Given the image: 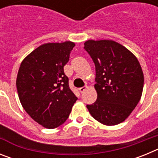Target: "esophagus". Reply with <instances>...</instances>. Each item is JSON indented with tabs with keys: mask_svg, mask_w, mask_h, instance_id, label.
<instances>
[{
	"mask_svg": "<svg viewBox=\"0 0 158 158\" xmlns=\"http://www.w3.org/2000/svg\"><path fill=\"white\" fill-rule=\"evenodd\" d=\"M87 89V86H84V87H81V88H80V89H79V91L81 92V93H83L84 91H85V89Z\"/></svg>",
	"mask_w": 158,
	"mask_h": 158,
	"instance_id": "34e87169",
	"label": "esophagus"
}]
</instances>
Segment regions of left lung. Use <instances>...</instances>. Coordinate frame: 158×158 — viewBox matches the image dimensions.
<instances>
[{
    "mask_svg": "<svg viewBox=\"0 0 158 158\" xmlns=\"http://www.w3.org/2000/svg\"><path fill=\"white\" fill-rule=\"evenodd\" d=\"M84 49L96 67L97 100L88 104L92 116L107 126L123 122L142 96L144 76L136 57L112 40H88Z\"/></svg>",
    "mask_w": 158,
    "mask_h": 158,
    "instance_id": "8db88e82",
    "label": "left lung"
}]
</instances>
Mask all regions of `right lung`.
Masks as SVG:
<instances>
[{"label": "right lung", "mask_w": 158, "mask_h": 158, "mask_svg": "<svg viewBox=\"0 0 158 158\" xmlns=\"http://www.w3.org/2000/svg\"><path fill=\"white\" fill-rule=\"evenodd\" d=\"M74 46L69 41L43 44L23 60L18 71L16 88L22 106L48 129L64 123L77 100L64 73Z\"/></svg>", "instance_id": "1"}]
</instances>
